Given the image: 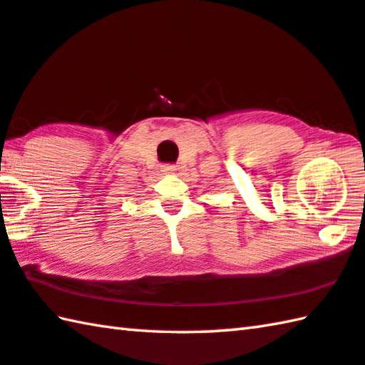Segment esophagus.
<instances>
[{
	"mask_svg": "<svg viewBox=\"0 0 365 365\" xmlns=\"http://www.w3.org/2000/svg\"><path fill=\"white\" fill-rule=\"evenodd\" d=\"M163 172H165V174H172V172H175V165H172V164H165V165H163Z\"/></svg>",
	"mask_w": 365,
	"mask_h": 365,
	"instance_id": "esophagus-1",
	"label": "esophagus"
}]
</instances>
